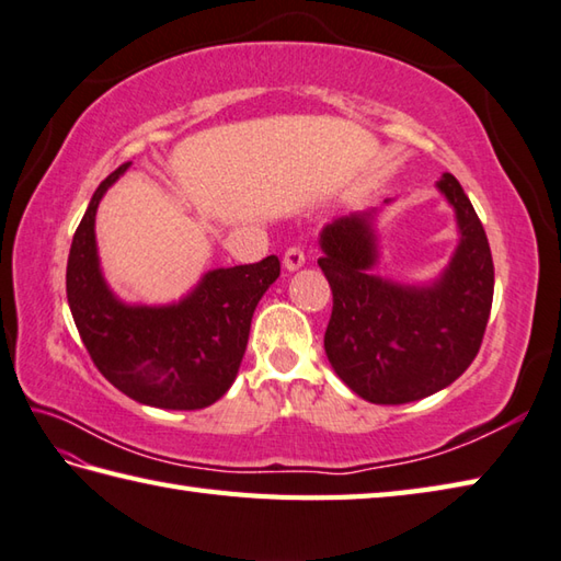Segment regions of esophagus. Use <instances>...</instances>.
Instances as JSON below:
<instances>
[{
	"mask_svg": "<svg viewBox=\"0 0 561 561\" xmlns=\"http://www.w3.org/2000/svg\"><path fill=\"white\" fill-rule=\"evenodd\" d=\"M282 262H284V270H289V272L304 267V262H306L304 248L301 245H291L287 252H284V260Z\"/></svg>",
	"mask_w": 561,
	"mask_h": 561,
	"instance_id": "1",
	"label": "esophagus"
}]
</instances>
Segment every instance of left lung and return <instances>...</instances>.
Wrapping results in <instances>:
<instances>
[{"instance_id":"1","label":"left lung","mask_w":561,"mask_h":561,"mask_svg":"<svg viewBox=\"0 0 561 561\" xmlns=\"http://www.w3.org/2000/svg\"><path fill=\"white\" fill-rule=\"evenodd\" d=\"M435 186L455 208L459 243L431 284H399L371 272L379 262L377 208L340 216L318 238V267L333 291L325 355L369 403L399 405L449 387L477 357L486 331L493 260L484 226L453 174Z\"/></svg>"}]
</instances>
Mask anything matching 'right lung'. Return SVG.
Returning <instances> with one entry per match:
<instances>
[{"instance_id": "right-lung-1", "label": "right lung", "mask_w": 561, "mask_h": 561, "mask_svg": "<svg viewBox=\"0 0 561 561\" xmlns=\"http://www.w3.org/2000/svg\"><path fill=\"white\" fill-rule=\"evenodd\" d=\"M121 164L96 186L75 230L68 257V304L96 369L128 399L168 411L216 403L236 381L250 321L262 294L279 277V257L206 272L184 299L164 306L126 304L99 267L94 218Z\"/></svg>"}]
</instances>
